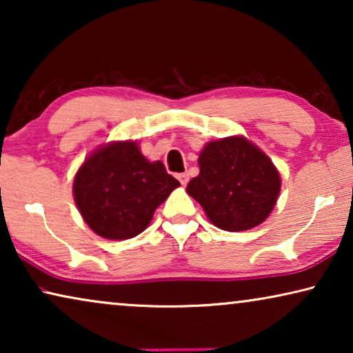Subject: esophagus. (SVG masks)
I'll use <instances>...</instances> for the list:
<instances>
[{
	"label": "esophagus",
	"instance_id": "34e87169",
	"mask_svg": "<svg viewBox=\"0 0 353 353\" xmlns=\"http://www.w3.org/2000/svg\"><path fill=\"white\" fill-rule=\"evenodd\" d=\"M178 180H180L181 186H186V183H188V180H190V176H188V173H180V175H178Z\"/></svg>",
	"mask_w": 353,
	"mask_h": 353
}]
</instances>
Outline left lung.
I'll return each mask as SVG.
<instances>
[{
	"mask_svg": "<svg viewBox=\"0 0 353 353\" xmlns=\"http://www.w3.org/2000/svg\"><path fill=\"white\" fill-rule=\"evenodd\" d=\"M199 175L186 192L216 228L238 233L263 223L276 205L281 176L267 154L245 137L209 141L199 152Z\"/></svg>",
	"mask_w": 353,
	"mask_h": 353,
	"instance_id": "8db88e82",
	"label": "left lung"
}]
</instances>
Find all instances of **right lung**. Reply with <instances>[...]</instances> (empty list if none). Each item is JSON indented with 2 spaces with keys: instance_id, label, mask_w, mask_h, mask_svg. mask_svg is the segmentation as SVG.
Here are the masks:
<instances>
[{
  "instance_id": "obj_1",
  "label": "right lung",
  "mask_w": 353,
  "mask_h": 353,
  "mask_svg": "<svg viewBox=\"0 0 353 353\" xmlns=\"http://www.w3.org/2000/svg\"><path fill=\"white\" fill-rule=\"evenodd\" d=\"M178 186L161 161H148L138 143L127 139L94 149L77 170L72 192L81 219L96 234L123 241L143 233Z\"/></svg>"
}]
</instances>
